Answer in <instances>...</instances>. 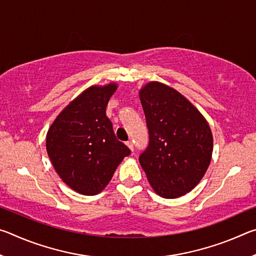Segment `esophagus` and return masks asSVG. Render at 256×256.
<instances>
[{"instance_id": "obj_1", "label": "esophagus", "mask_w": 256, "mask_h": 256, "mask_svg": "<svg viewBox=\"0 0 256 256\" xmlns=\"http://www.w3.org/2000/svg\"><path fill=\"white\" fill-rule=\"evenodd\" d=\"M126 146H128L130 149H131V151L134 150V146H133V142H132V141H128V142H126Z\"/></svg>"}]
</instances>
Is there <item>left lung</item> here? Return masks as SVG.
<instances>
[{
    "label": "left lung",
    "mask_w": 256,
    "mask_h": 256,
    "mask_svg": "<svg viewBox=\"0 0 256 256\" xmlns=\"http://www.w3.org/2000/svg\"><path fill=\"white\" fill-rule=\"evenodd\" d=\"M149 144L138 162L158 196L175 198L192 190L211 162L209 124L188 99L160 82L140 90Z\"/></svg>",
    "instance_id": "1"
}]
</instances>
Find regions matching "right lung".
I'll return each mask as SVG.
<instances>
[{"label": "right lung", "instance_id": "obj_1", "mask_svg": "<svg viewBox=\"0 0 256 256\" xmlns=\"http://www.w3.org/2000/svg\"><path fill=\"white\" fill-rule=\"evenodd\" d=\"M116 84L90 86L60 112L46 138L55 170L76 192L94 196L110 183L124 157L131 154L118 141L106 116Z\"/></svg>", "mask_w": 256, "mask_h": 256}]
</instances>
